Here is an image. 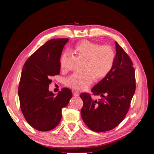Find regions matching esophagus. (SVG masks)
<instances>
[{
	"instance_id": "obj_1",
	"label": "esophagus",
	"mask_w": 154,
	"mask_h": 154,
	"mask_svg": "<svg viewBox=\"0 0 154 154\" xmlns=\"http://www.w3.org/2000/svg\"><path fill=\"white\" fill-rule=\"evenodd\" d=\"M73 95L75 97H77V96H79L80 94H79V92L77 91H73Z\"/></svg>"
}]
</instances>
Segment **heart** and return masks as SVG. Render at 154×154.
Returning <instances> with one entry per match:
<instances>
[{
	"instance_id": "1",
	"label": "heart",
	"mask_w": 154,
	"mask_h": 154,
	"mask_svg": "<svg viewBox=\"0 0 154 154\" xmlns=\"http://www.w3.org/2000/svg\"><path fill=\"white\" fill-rule=\"evenodd\" d=\"M74 50L85 60L82 72H74L66 80V84L74 90L83 91L97 79L105 78L112 68L115 61V52L110 45H101L88 40H83L74 45ZM68 56L64 51L60 57V67L66 68Z\"/></svg>"
}]
</instances>
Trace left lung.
<instances>
[{
	"label": "left lung",
	"mask_w": 154,
	"mask_h": 154,
	"mask_svg": "<svg viewBox=\"0 0 154 154\" xmlns=\"http://www.w3.org/2000/svg\"><path fill=\"white\" fill-rule=\"evenodd\" d=\"M116 54L110 72L92 88L90 94L82 93L83 102L81 116L91 130L96 132L109 131L118 126L127 115L136 91L133 63L124 49L116 42Z\"/></svg>",
	"instance_id": "8db88e82"
}]
</instances>
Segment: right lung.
Instances as JSON below:
<instances>
[{
  "mask_svg": "<svg viewBox=\"0 0 154 154\" xmlns=\"http://www.w3.org/2000/svg\"><path fill=\"white\" fill-rule=\"evenodd\" d=\"M68 38H54L42 45L27 59L18 85L22 112L27 122L39 131L54 129L62 118V109L72 96L63 88L57 96L49 91L51 77L60 72V59Z\"/></svg>",
  "mask_w": 154,
  "mask_h": 154,
  "instance_id": "add662e5",
  "label": "right lung"
}]
</instances>
